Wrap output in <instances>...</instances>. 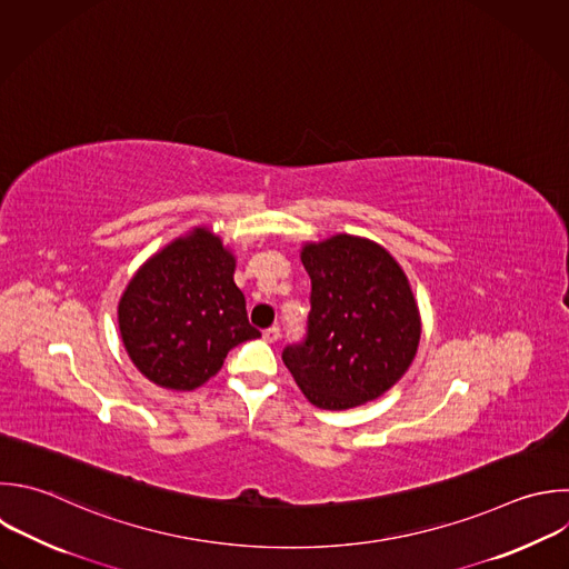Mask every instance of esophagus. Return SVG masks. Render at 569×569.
Wrapping results in <instances>:
<instances>
[{"mask_svg":"<svg viewBox=\"0 0 569 569\" xmlns=\"http://www.w3.org/2000/svg\"><path fill=\"white\" fill-rule=\"evenodd\" d=\"M262 338H264L267 342H278V340H280V327H269V329H264V331H262Z\"/></svg>","mask_w":569,"mask_h":569,"instance_id":"34e87169","label":"esophagus"}]
</instances>
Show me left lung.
Here are the masks:
<instances>
[{"label": "left lung", "mask_w": 569, "mask_h": 569, "mask_svg": "<svg viewBox=\"0 0 569 569\" xmlns=\"http://www.w3.org/2000/svg\"><path fill=\"white\" fill-rule=\"evenodd\" d=\"M311 278L307 336L282 349L302 393L322 409L382 396L407 371L420 316L398 262L376 242L333 236L302 249Z\"/></svg>", "instance_id": "8db88e82"}]
</instances>
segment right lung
<instances>
[{"label": "right lung", "mask_w": 569, "mask_h": 569, "mask_svg": "<svg viewBox=\"0 0 569 569\" xmlns=\"http://www.w3.org/2000/svg\"><path fill=\"white\" fill-rule=\"evenodd\" d=\"M233 269L220 238L193 229L133 276L118 320L133 365L151 382L196 389L220 371L233 347L260 336L249 325Z\"/></svg>", "instance_id": "add662e5"}]
</instances>
